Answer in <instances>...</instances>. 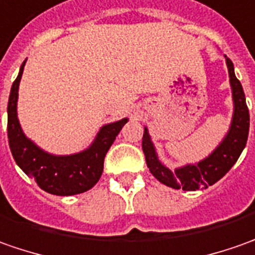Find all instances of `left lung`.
Returning <instances> with one entry per match:
<instances>
[{
	"label": "left lung",
	"mask_w": 255,
	"mask_h": 255,
	"mask_svg": "<svg viewBox=\"0 0 255 255\" xmlns=\"http://www.w3.org/2000/svg\"><path fill=\"white\" fill-rule=\"evenodd\" d=\"M226 57V65L230 77L233 97V116L230 127L220 144L203 158L202 161L195 163H186L183 166L169 169L159 159L156 148L151 139L148 128L144 127L142 136V151L145 154L146 166L161 183L173 189L183 190H199L200 188H209L217 180L223 178L232 166L237 162L242 155L244 146L249 138L250 128V114L246 104V96L243 92L242 83L234 75V65L229 57Z\"/></svg>",
	"instance_id": "8db88e82"
}]
</instances>
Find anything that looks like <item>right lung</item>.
Masks as SVG:
<instances>
[{"mask_svg":"<svg viewBox=\"0 0 255 255\" xmlns=\"http://www.w3.org/2000/svg\"><path fill=\"white\" fill-rule=\"evenodd\" d=\"M26 59L19 67L8 100V142L16 165L40 189L56 196H72L92 189L103 173L104 156L128 119L104 124L86 149L69 155H55L42 149L25 135L18 120V90Z\"/></svg>","mask_w":255,"mask_h":255,"instance_id":"right-lung-1","label":"right lung"}]
</instances>
